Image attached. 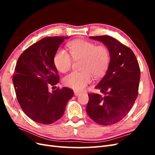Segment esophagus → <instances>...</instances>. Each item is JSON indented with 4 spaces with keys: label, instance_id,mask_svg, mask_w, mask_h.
I'll use <instances>...</instances> for the list:
<instances>
[{
    "label": "esophagus",
    "instance_id": "1",
    "mask_svg": "<svg viewBox=\"0 0 155 155\" xmlns=\"http://www.w3.org/2000/svg\"><path fill=\"white\" fill-rule=\"evenodd\" d=\"M74 95L75 96H78V95H79L81 94V92H79L78 91H74Z\"/></svg>",
    "mask_w": 155,
    "mask_h": 155
}]
</instances>
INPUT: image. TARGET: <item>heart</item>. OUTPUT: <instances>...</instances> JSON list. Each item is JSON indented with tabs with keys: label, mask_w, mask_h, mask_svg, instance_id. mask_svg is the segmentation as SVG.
Wrapping results in <instances>:
<instances>
[{
	"label": "heart",
	"mask_w": 155,
	"mask_h": 155,
	"mask_svg": "<svg viewBox=\"0 0 155 155\" xmlns=\"http://www.w3.org/2000/svg\"><path fill=\"white\" fill-rule=\"evenodd\" d=\"M70 54L74 60L82 59L81 72H72L63 79L65 86L81 91L92 81V76L102 78L107 73L110 62V51L104 45L93 42L75 40L68 44ZM54 63L60 72H67L71 68L72 59L67 51L59 49L54 57Z\"/></svg>",
	"instance_id": "1"
}]
</instances>
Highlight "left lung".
Returning a JSON list of instances; mask_svg holds the SVG:
<instances>
[{
	"instance_id": "obj_1",
	"label": "left lung",
	"mask_w": 155,
	"mask_h": 155,
	"mask_svg": "<svg viewBox=\"0 0 155 155\" xmlns=\"http://www.w3.org/2000/svg\"><path fill=\"white\" fill-rule=\"evenodd\" d=\"M109 48L110 62L105 76L95 87L103 95L89 93L86 110L98 124L110 125L129 113L137 100L140 70L137 58L127 46L108 35L91 36Z\"/></svg>"
}]
</instances>
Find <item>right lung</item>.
Returning a JSON list of instances; mask_svg holds the SVG:
<instances>
[{
    "label": "right lung",
    "mask_w": 155,
    "mask_h": 155,
    "mask_svg": "<svg viewBox=\"0 0 155 155\" xmlns=\"http://www.w3.org/2000/svg\"><path fill=\"white\" fill-rule=\"evenodd\" d=\"M68 37H47L26 48L18 58L13 83L18 104L33 121L51 124L61 118L72 89L63 87L50 92L48 87L59 82L54 57Z\"/></svg>",
    "instance_id": "1"
}]
</instances>
